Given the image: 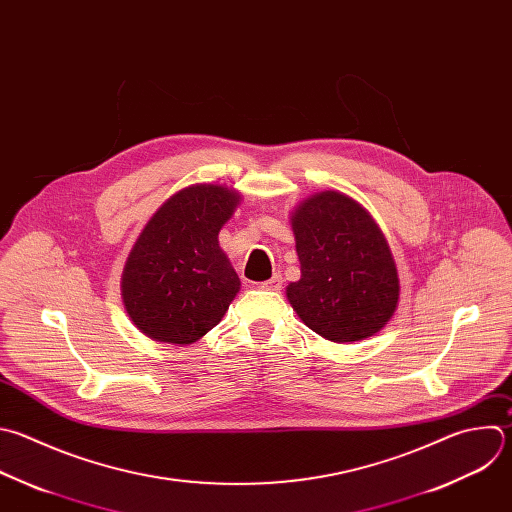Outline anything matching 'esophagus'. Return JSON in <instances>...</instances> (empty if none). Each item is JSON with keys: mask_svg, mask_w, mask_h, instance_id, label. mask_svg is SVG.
Listing matches in <instances>:
<instances>
[{"mask_svg": "<svg viewBox=\"0 0 512 512\" xmlns=\"http://www.w3.org/2000/svg\"><path fill=\"white\" fill-rule=\"evenodd\" d=\"M259 287H261V289H267V291H279V289L283 287V277H281L279 273H275L271 279L263 281Z\"/></svg>", "mask_w": 512, "mask_h": 512, "instance_id": "esophagus-1", "label": "esophagus"}]
</instances>
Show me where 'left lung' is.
<instances>
[{"label": "left lung", "instance_id": "1", "mask_svg": "<svg viewBox=\"0 0 512 512\" xmlns=\"http://www.w3.org/2000/svg\"><path fill=\"white\" fill-rule=\"evenodd\" d=\"M301 279L287 299L301 321L335 344L360 342L394 315L400 281L388 241L370 213L337 191H321L291 213Z\"/></svg>", "mask_w": 512, "mask_h": 512}]
</instances>
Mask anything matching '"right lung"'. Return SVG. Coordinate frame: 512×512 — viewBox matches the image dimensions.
<instances>
[{
	"instance_id": "obj_1",
	"label": "right lung",
	"mask_w": 512,
	"mask_h": 512,
	"mask_svg": "<svg viewBox=\"0 0 512 512\" xmlns=\"http://www.w3.org/2000/svg\"><path fill=\"white\" fill-rule=\"evenodd\" d=\"M239 201L223 185H191L166 199L138 235L122 271V301L154 342H197L239 293L241 281L219 247Z\"/></svg>"
}]
</instances>
